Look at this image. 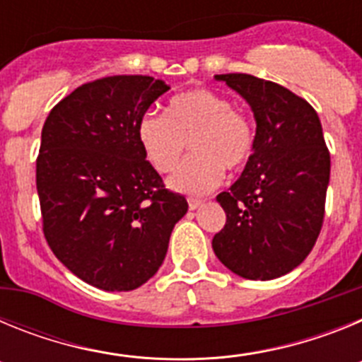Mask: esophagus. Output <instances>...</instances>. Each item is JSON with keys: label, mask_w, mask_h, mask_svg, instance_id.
<instances>
[{"label": "esophagus", "mask_w": 362, "mask_h": 362, "mask_svg": "<svg viewBox=\"0 0 362 362\" xmlns=\"http://www.w3.org/2000/svg\"><path fill=\"white\" fill-rule=\"evenodd\" d=\"M203 204H204L203 199H194V197H190V199H188V209L190 210H197L199 206H203Z\"/></svg>", "instance_id": "obj_1"}]
</instances>
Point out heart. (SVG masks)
<instances>
[{"mask_svg":"<svg viewBox=\"0 0 362 362\" xmlns=\"http://www.w3.org/2000/svg\"><path fill=\"white\" fill-rule=\"evenodd\" d=\"M137 141L159 174L174 170L188 143L194 153L172 175L170 187L201 196L223 181L225 170L239 172L250 161L254 129L225 95L192 88L166 103L165 116L145 114L137 123Z\"/></svg>","mask_w":362,"mask_h":362,"instance_id":"1","label":"heart"}]
</instances>
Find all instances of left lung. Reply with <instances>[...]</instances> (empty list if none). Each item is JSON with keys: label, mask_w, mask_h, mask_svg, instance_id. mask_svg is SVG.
I'll return each instance as SVG.
<instances>
[{"label": "left lung", "mask_w": 362, "mask_h": 362, "mask_svg": "<svg viewBox=\"0 0 362 362\" xmlns=\"http://www.w3.org/2000/svg\"><path fill=\"white\" fill-rule=\"evenodd\" d=\"M254 110V152L241 177L216 197L226 223L217 259L245 279L270 281L299 267L325 221L330 152L306 99L250 74H217Z\"/></svg>", "instance_id": "obj_1"}]
</instances>
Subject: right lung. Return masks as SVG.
I'll list each match as a JSON object with an SVG mask.
<instances>
[{
  "label": "right lung",
  "instance_id": "obj_1",
  "mask_svg": "<svg viewBox=\"0 0 362 362\" xmlns=\"http://www.w3.org/2000/svg\"><path fill=\"white\" fill-rule=\"evenodd\" d=\"M168 88L150 76L94 79L63 98L41 130L36 187L45 239L95 288L145 284L188 210L137 141V123Z\"/></svg>",
  "mask_w": 362,
  "mask_h": 362
}]
</instances>
